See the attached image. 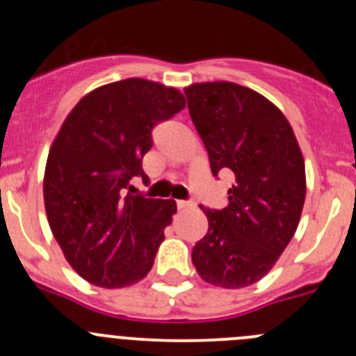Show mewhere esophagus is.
I'll return each mask as SVG.
<instances>
[{
    "label": "esophagus",
    "mask_w": 356,
    "mask_h": 356,
    "mask_svg": "<svg viewBox=\"0 0 356 356\" xmlns=\"http://www.w3.org/2000/svg\"><path fill=\"white\" fill-rule=\"evenodd\" d=\"M193 207H195V203H191V201H177L179 210H191Z\"/></svg>",
    "instance_id": "34e87169"
}]
</instances>
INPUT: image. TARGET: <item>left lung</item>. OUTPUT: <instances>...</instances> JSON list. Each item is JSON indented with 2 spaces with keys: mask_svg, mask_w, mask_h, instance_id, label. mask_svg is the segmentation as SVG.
Returning a JSON list of instances; mask_svg holds the SVG:
<instances>
[{
  "mask_svg": "<svg viewBox=\"0 0 356 356\" xmlns=\"http://www.w3.org/2000/svg\"><path fill=\"white\" fill-rule=\"evenodd\" d=\"M211 174L236 181L224 210L201 207L208 232L193 264L208 284L239 289L270 272L300 224L307 195L305 160L293 127L265 96L227 81L184 89Z\"/></svg>",
  "mask_w": 356,
  "mask_h": 356,
  "instance_id": "obj_1",
  "label": "left lung"
}]
</instances>
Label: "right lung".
I'll use <instances>...</instances> for the list:
<instances>
[{
    "mask_svg": "<svg viewBox=\"0 0 356 356\" xmlns=\"http://www.w3.org/2000/svg\"><path fill=\"white\" fill-rule=\"evenodd\" d=\"M184 106L179 89L124 79L92 89L63 120L42 195L53 236L84 281L125 288L152 270L177 204L131 195L129 181H148L143 156L153 146V127Z\"/></svg>",
    "mask_w": 356,
    "mask_h": 356,
    "instance_id": "1",
    "label": "right lung"
}]
</instances>
